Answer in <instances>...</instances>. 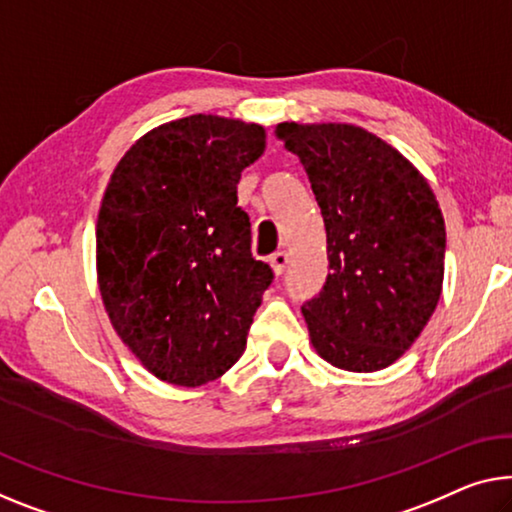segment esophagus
Wrapping results in <instances>:
<instances>
[{"mask_svg": "<svg viewBox=\"0 0 512 512\" xmlns=\"http://www.w3.org/2000/svg\"><path fill=\"white\" fill-rule=\"evenodd\" d=\"M287 264H289V255L285 253V250H278V253L271 255V266H273V271H276V276L285 273Z\"/></svg>", "mask_w": 512, "mask_h": 512, "instance_id": "34e87169", "label": "esophagus"}]
</instances>
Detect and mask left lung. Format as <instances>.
Here are the masks:
<instances>
[{
    "label": "left lung",
    "instance_id": "left-lung-1",
    "mask_svg": "<svg viewBox=\"0 0 512 512\" xmlns=\"http://www.w3.org/2000/svg\"><path fill=\"white\" fill-rule=\"evenodd\" d=\"M322 209L329 269L303 303L312 347L335 368L375 372L398 361L441 296L446 227L423 174L352 124H278Z\"/></svg>",
    "mask_w": 512,
    "mask_h": 512
}]
</instances>
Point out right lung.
Segmentation results:
<instances>
[{"mask_svg": "<svg viewBox=\"0 0 512 512\" xmlns=\"http://www.w3.org/2000/svg\"><path fill=\"white\" fill-rule=\"evenodd\" d=\"M264 142L257 124L193 114L142 135L105 188L103 305L124 345L167 384H207L246 349L273 271L250 253L236 183Z\"/></svg>", "mask_w": 512, "mask_h": 512, "instance_id": "add662e5", "label": "right lung"}]
</instances>
